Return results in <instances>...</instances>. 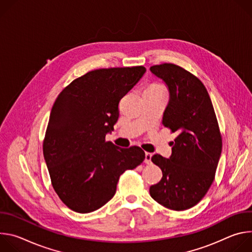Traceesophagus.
<instances>
[{
	"label": "esophagus",
	"instance_id": "34e87169",
	"mask_svg": "<svg viewBox=\"0 0 252 252\" xmlns=\"http://www.w3.org/2000/svg\"><path fill=\"white\" fill-rule=\"evenodd\" d=\"M152 157L153 155L151 153H146V158H145V162L147 164H151L152 163Z\"/></svg>",
	"mask_w": 252,
	"mask_h": 252
}]
</instances>
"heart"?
<instances>
[{
    "mask_svg": "<svg viewBox=\"0 0 252 252\" xmlns=\"http://www.w3.org/2000/svg\"><path fill=\"white\" fill-rule=\"evenodd\" d=\"M149 88H154V89H160V90H164L160 85H156V84H154V85H151Z\"/></svg>",
    "mask_w": 252,
    "mask_h": 252,
    "instance_id": "1",
    "label": "heart"
}]
</instances>
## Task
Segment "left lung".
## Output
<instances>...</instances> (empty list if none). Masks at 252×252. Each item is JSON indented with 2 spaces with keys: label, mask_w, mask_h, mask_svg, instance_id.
I'll return each mask as SVG.
<instances>
[{
  "label": "left lung",
  "mask_w": 252,
  "mask_h": 252,
  "mask_svg": "<svg viewBox=\"0 0 252 252\" xmlns=\"http://www.w3.org/2000/svg\"><path fill=\"white\" fill-rule=\"evenodd\" d=\"M169 91L162 125L177 132L169 158L155 155L152 161L160 167L162 178L150 188L151 196L172 210H186L197 204L215 176L222 139L213 105L204 85L184 67L174 63L151 66Z\"/></svg>",
  "instance_id": "left-lung-1"
}]
</instances>
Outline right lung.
I'll use <instances>...</instances> for the list:
<instances>
[{
	"label": "right lung",
	"instance_id": "obj_1",
	"mask_svg": "<svg viewBox=\"0 0 252 252\" xmlns=\"http://www.w3.org/2000/svg\"><path fill=\"white\" fill-rule=\"evenodd\" d=\"M142 65L91 70L58 95L43 143L52 186L80 213L111 200L120 176L145 160L139 147L121 149L105 134L114 129L120 100L146 73Z\"/></svg>",
	"mask_w": 252,
	"mask_h": 252
}]
</instances>
